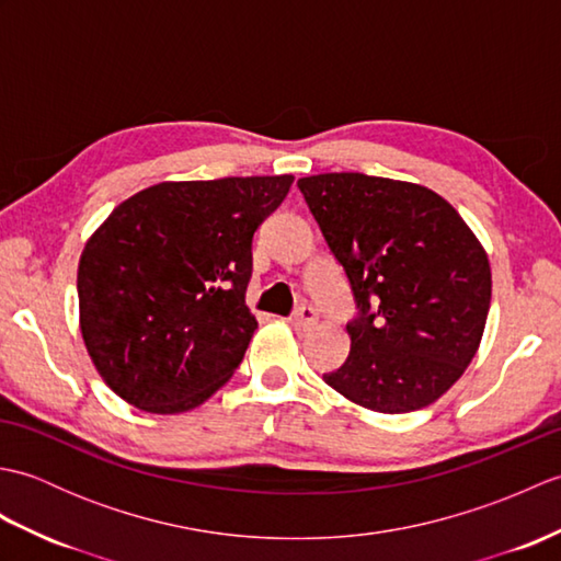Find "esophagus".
<instances>
[{"label":"esophagus","instance_id":"1","mask_svg":"<svg viewBox=\"0 0 561 561\" xmlns=\"http://www.w3.org/2000/svg\"><path fill=\"white\" fill-rule=\"evenodd\" d=\"M289 323L296 328V330H311L316 323H318V313L313 306H299L296 311L289 316Z\"/></svg>","mask_w":561,"mask_h":561}]
</instances>
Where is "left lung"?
Returning a JSON list of instances; mask_svg holds the SVG:
<instances>
[{"instance_id": "1", "label": "left lung", "mask_w": 561, "mask_h": 561, "mask_svg": "<svg viewBox=\"0 0 561 561\" xmlns=\"http://www.w3.org/2000/svg\"><path fill=\"white\" fill-rule=\"evenodd\" d=\"M296 185L356 308L347 362L323 380L374 412L432 404L480 347L492 301L484 248L422 185L364 173H320Z\"/></svg>"}]
</instances>
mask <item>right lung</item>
Listing matches in <instances>:
<instances>
[{"label": "right lung", "mask_w": 561, "mask_h": 561, "mask_svg": "<svg viewBox=\"0 0 561 561\" xmlns=\"http://www.w3.org/2000/svg\"><path fill=\"white\" fill-rule=\"evenodd\" d=\"M291 175L159 183L117 205L79 260L81 335L117 396L175 414L217 392L257 328L253 236Z\"/></svg>", "instance_id": "add662e5"}]
</instances>
